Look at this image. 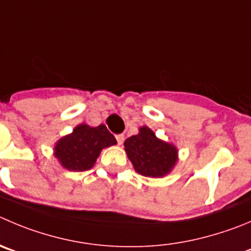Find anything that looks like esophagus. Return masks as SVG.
<instances>
[{"label": "esophagus", "instance_id": "obj_1", "mask_svg": "<svg viewBox=\"0 0 251 251\" xmlns=\"http://www.w3.org/2000/svg\"><path fill=\"white\" fill-rule=\"evenodd\" d=\"M116 139H117V143H118L119 145H122V144H123V142H124V135L123 134L116 135Z\"/></svg>", "mask_w": 251, "mask_h": 251}]
</instances>
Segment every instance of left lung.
Segmentation results:
<instances>
[{"instance_id": "1", "label": "left lung", "mask_w": 251, "mask_h": 251, "mask_svg": "<svg viewBox=\"0 0 251 251\" xmlns=\"http://www.w3.org/2000/svg\"><path fill=\"white\" fill-rule=\"evenodd\" d=\"M123 145L134 170L145 177H164L177 164V148L159 139L147 126L140 127L139 133L126 139Z\"/></svg>"}]
</instances>
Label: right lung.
I'll return each instance as SVG.
<instances>
[{
    "label": "right lung",
    "mask_w": 251,
    "mask_h": 251,
    "mask_svg": "<svg viewBox=\"0 0 251 251\" xmlns=\"http://www.w3.org/2000/svg\"><path fill=\"white\" fill-rule=\"evenodd\" d=\"M116 144V138L104 124L91 127L81 123L55 143L54 156L64 169L78 173L94 168L102 149Z\"/></svg>",
    "instance_id": "add662e5"
}]
</instances>
